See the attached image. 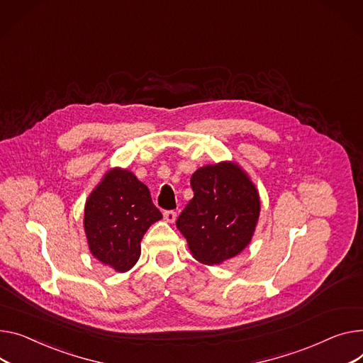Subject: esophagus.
I'll list each match as a JSON object with an SVG mask.
<instances>
[{
    "label": "esophagus",
    "instance_id": "34e87169",
    "mask_svg": "<svg viewBox=\"0 0 363 363\" xmlns=\"http://www.w3.org/2000/svg\"><path fill=\"white\" fill-rule=\"evenodd\" d=\"M163 219L167 222V223H174L177 220V213L174 210H169V211H164L163 213Z\"/></svg>",
    "mask_w": 363,
    "mask_h": 363
}]
</instances>
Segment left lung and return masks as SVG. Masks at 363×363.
<instances>
[{"label": "left lung", "mask_w": 363, "mask_h": 363, "mask_svg": "<svg viewBox=\"0 0 363 363\" xmlns=\"http://www.w3.org/2000/svg\"><path fill=\"white\" fill-rule=\"evenodd\" d=\"M194 197L177 220L188 248L206 265L222 264L242 252L254 236L261 211L259 194L236 162L199 167L191 177Z\"/></svg>", "instance_id": "1"}]
</instances>
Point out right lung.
Listing matches in <instances>:
<instances>
[{
  "label": "right lung",
  "instance_id": "obj_1",
  "mask_svg": "<svg viewBox=\"0 0 363 363\" xmlns=\"http://www.w3.org/2000/svg\"><path fill=\"white\" fill-rule=\"evenodd\" d=\"M162 219L150 191L124 167H111L84 204V233L91 255L118 273L131 270L141 239Z\"/></svg>",
  "mask_w": 363,
  "mask_h": 363
}]
</instances>
